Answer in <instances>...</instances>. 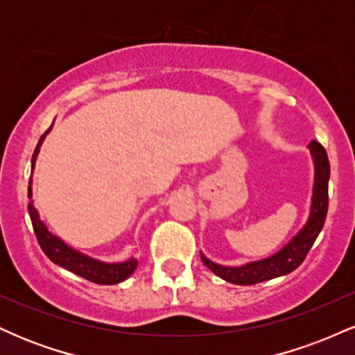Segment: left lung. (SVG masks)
I'll return each mask as SVG.
<instances>
[{
  "label": "left lung",
  "instance_id": "obj_1",
  "mask_svg": "<svg viewBox=\"0 0 355 355\" xmlns=\"http://www.w3.org/2000/svg\"><path fill=\"white\" fill-rule=\"evenodd\" d=\"M311 148L315 175H313V190H312V205L311 215L302 230L295 235L287 245L280 248L274 255L267 259L257 260V262L245 263L240 267H225L211 262L205 255L200 254L202 262L218 275L220 279L237 285H254L266 280L275 279V277L291 274L295 270L304 259L307 257L315 239L319 237L322 227H324L325 217L329 209V177H331V165H329L327 152L319 141L312 140L309 144Z\"/></svg>",
  "mask_w": 355,
  "mask_h": 355
}]
</instances>
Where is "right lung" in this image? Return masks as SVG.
Here are the masks:
<instances>
[{
  "label": "right lung",
  "mask_w": 355,
  "mask_h": 355,
  "mask_svg": "<svg viewBox=\"0 0 355 355\" xmlns=\"http://www.w3.org/2000/svg\"><path fill=\"white\" fill-rule=\"evenodd\" d=\"M50 130L51 126L48 128V132H50ZM46 133L40 138L38 145H36L35 148L33 158H31V172L35 170L36 157H38L40 146H42ZM31 197H33V189H31V178H30V187H28V198H30L28 211H30V218H31V223H33V230H35L36 239H38L40 247H42V250L46 254V257L53 263L67 268V270L73 272V274L83 277V279L89 280V282L101 284V285L120 284L135 272V268L138 266L137 259H130L126 260V262H120V263H107V262H101V260L92 259V257L81 254V252L75 250V248H71L70 245H67L63 240L56 237V235H53L51 232L46 229V225H44L42 218H40L38 210L35 209Z\"/></svg>",
  "instance_id": "1"
}]
</instances>
